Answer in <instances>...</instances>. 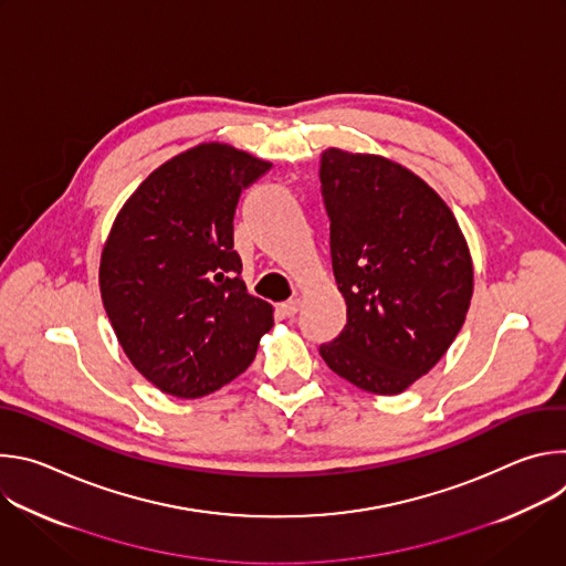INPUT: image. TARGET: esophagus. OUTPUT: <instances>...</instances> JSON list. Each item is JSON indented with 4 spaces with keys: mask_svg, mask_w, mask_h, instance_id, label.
I'll return each instance as SVG.
<instances>
[{
    "mask_svg": "<svg viewBox=\"0 0 566 566\" xmlns=\"http://www.w3.org/2000/svg\"><path fill=\"white\" fill-rule=\"evenodd\" d=\"M300 304H302V302H300V297H291V300H286V302H282V304H280V311H282L284 315H289V317H291V315H295V313L300 311Z\"/></svg>",
    "mask_w": 566,
    "mask_h": 566,
    "instance_id": "obj_1",
    "label": "esophagus"
}]
</instances>
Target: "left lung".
Masks as SVG:
<instances>
[{"mask_svg":"<svg viewBox=\"0 0 566 566\" xmlns=\"http://www.w3.org/2000/svg\"><path fill=\"white\" fill-rule=\"evenodd\" d=\"M319 184L347 302L343 334L319 356L365 391L400 394L463 327L474 289L468 241L448 203L391 158L329 147Z\"/></svg>","mask_w":566,"mask_h":566,"instance_id":"8db88e82","label":"left lung"}]
</instances>
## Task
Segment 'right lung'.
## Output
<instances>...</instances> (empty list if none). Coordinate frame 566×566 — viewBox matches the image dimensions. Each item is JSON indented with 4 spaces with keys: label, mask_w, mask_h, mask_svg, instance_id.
<instances>
[{
    "label": "right lung",
    "mask_w": 566,
    "mask_h": 566,
    "mask_svg": "<svg viewBox=\"0 0 566 566\" xmlns=\"http://www.w3.org/2000/svg\"><path fill=\"white\" fill-rule=\"evenodd\" d=\"M269 168L228 143H199L158 166L112 223L103 306L129 363L160 391H217L273 327V306L247 291L232 251L239 195Z\"/></svg>",
    "instance_id": "1"
}]
</instances>
